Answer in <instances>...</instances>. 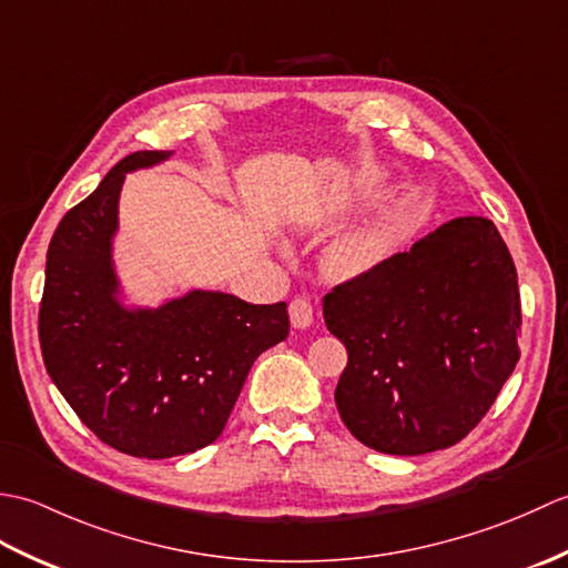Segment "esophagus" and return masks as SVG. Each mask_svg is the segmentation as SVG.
Masks as SVG:
<instances>
[{"label":"esophagus","instance_id":"esophagus-1","mask_svg":"<svg viewBox=\"0 0 568 568\" xmlns=\"http://www.w3.org/2000/svg\"><path fill=\"white\" fill-rule=\"evenodd\" d=\"M291 322L295 329H307L315 322V310L307 297H295L291 303Z\"/></svg>","mask_w":568,"mask_h":568}]
</instances>
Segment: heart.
Listing matches in <instances>:
<instances>
[{"label":"heart","instance_id":"heart-1","mask_svg":"<svg viewBox=\"0 0 568 568\" xmlns=\"http://www.w3.org/2000/svg\"><path fill=\"white\" fill-rule=\"evenodd\" d=\"M405 214L400 210H390L376 216L368 226L358 229L356 234L346 236L327 251V271L334 277H358L385 258L395 234L400 232Z\"/></svg>","mask_w":568,"mask_h":568}]
</instances>
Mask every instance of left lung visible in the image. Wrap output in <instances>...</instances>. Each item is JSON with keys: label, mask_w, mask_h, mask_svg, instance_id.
I'll return each mask as SVG.
<instances>
[{"label": "left lung", "mask_w": 568, "mask_h": 568, "mask_svg": "<svg viewBox=\"0 0 568 568\" xmlns=\"http://www.w3.org/2000/svg\"><path fill=\"white\" fill-rule=\"evenodd\" d=\"M346 346L334 400L346 429L381 454L462 442L510 378L520 291L510 251L484 216H456L322 300Z\"/></svg>", "instance_id": "obj_1"}]
</instances>
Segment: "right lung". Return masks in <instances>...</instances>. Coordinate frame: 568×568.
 <instances>
[{"instance_id":"obj_1","label":"right lung","mask_w":568,"mask_h":568,"mask_svg":"<svg viewBox=\"0 0 568 568\" xmlns=\"http://www.w3.org/2000/svg\"><path fill=\"white\" fill-rule=\"evenodd\" d=\"M173 151L119 161L58 224L45 256L39 339L45 371L98 437L139 458H171L220 437L248 371L291 332L287 305H248L192 287L159 303L126 291L114 258L129 173Z\"/></svg>"}]
</instances>
